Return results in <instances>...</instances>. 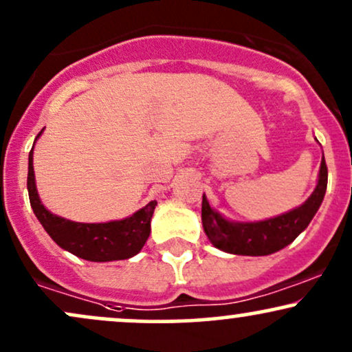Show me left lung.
<instances>
[{
    "instance_id": "left-lung-1",
    "label": "left lung",
    "mask_w": 352,
    "mask_h": 352,
    "mask_svg": "<svg viewBox=\"0 0 352 352\" xmlns=\"http://www.w3.org/2000/svg\"><path fill=\"white\" fill-rule=\"evenodd\" d=\"M326 185H328V168L323 155L318 182L308 200L287 213L262 221H234L224 218L219 211L211 208L203 193V231L210 243L219 251L236 254V256H269L294 243L300 232L307 230L323 203Z\"/></svg>"
}]
</instances>
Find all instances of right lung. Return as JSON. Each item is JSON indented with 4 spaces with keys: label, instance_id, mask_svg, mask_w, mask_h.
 <instances>
[{
    "label": "right lung",
    "instance_id": "obj_1",
    "mask_svg": "<svg viewBox=\"0 0 352 352\" xmlns=\"http://www.w3.org/2000/svg\"><path fill=\"white\" fill-rule=\"evenodd\" d=\"M44 129L37 134L36 141ZM34 141V144H36ZM34 146L29 152L28 192L32 211L47 234L62 249L90 262H111L129 259L146 244L151 232V219L157 201L147 203L128 218L107 223H78L54 214L42 205L36 187L32 164Z\"/></svg>",
    "mask_w": 352,
    "mask_h": 352
}]
</instances>
